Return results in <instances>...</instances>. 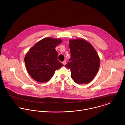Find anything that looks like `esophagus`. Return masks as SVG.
Segmentation results:
<instances>
[{"instance_id": "esophagus-1", "label": "esophagus", "mask_w": 125, "mask_h": 125, "mask_svg": "<svg viewBox=\"0 0 125 125\" xmlns=\"http://www.w3.org/2000/svg\"><path fill=\"white\" fill-rule=\"evenodd\" d=\"M62 63H63V64L64 65H65L66 64V61H64L62 62Z\"/></svg>"}]
</instances>
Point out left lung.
I'll return each mask as SVG.
<instances>
[{"label": "left lung", "mask_w": 125, "mask_h": 125, "mask_svg": "<svg viewBox=\"0 0 125 125\" xmlns=\"http://www.w3.org/2000/svg\"><path fill=\"white\" fill-rule=\"evenodd\" d=\"M71 57L65 66L71 70V77L77 84H88L95 76L100 67V59L94 47L83 39H71Z\"/></svg>", "instance_id": "obj_1"}]
</instances>
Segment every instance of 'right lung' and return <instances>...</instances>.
Masks as SVG:
<instances>
[{
    "label": "right lung",
    "mask_w": 125,
    "mask_h": 125,
    "mask_svg": "<svg viewBox=\"0 0 125 125\" xmlns=\"http://www.w3.org/2000/svg\"><path fill=\"white\" fill-rule=\"evenodd\" d=\"M62 43L60 39L45 38L37 42L24 58L30 75L35 81L45 83L53 76L55 71L63 66L57 59L55 47Z\"/></svg>",
    "instance_id": "add662e5"
}]
</instances>
